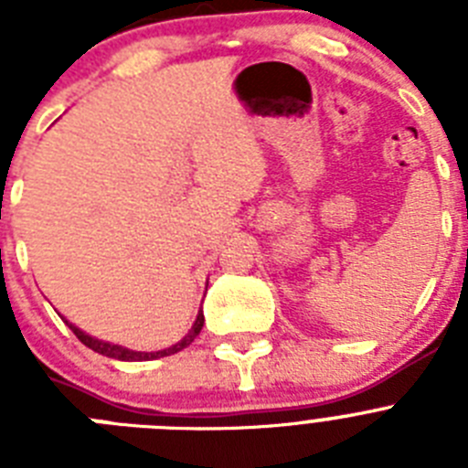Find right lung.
Returning <instances> with one entry per match:
<instances>
[{"instance_id": "obj_1", "label": "right lung", "mask_w": 468, "mask_h": 468, "mask_svg": "<svg viewBox=\"0 0 468 468\" xmlns=\"http://www.w3.org/2000/svg\"><path fill=\"white\" fill-rule=\"evenodd\" d=\"M60 318H63L65 324L69 325V330H72V333L77 335V337H80V340L84 342L89 349L98 351V354H102V356H107V358H117V361H154V358L171 356V354H177V351H183L185 346L192 345L194 337H197V335L201 333V328H204V312H198L197 321L192 324V330H189L183 340L176 342L173 346H166V349H161V351H135V349H126V346H122V345H114V342L98 340V337H93V335L84 333L81 328H77L74 324H69L65 316H60Z\"/></svg>"}]
</instances>
